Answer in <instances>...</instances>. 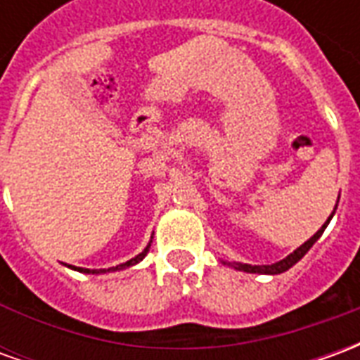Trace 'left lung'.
<instances>
[{
  "mask_svg": "<svg viewBox=\"0 0 360 360\" xmlns=\"http://www.w3.org/2000/svg\"><path fill=\"white\" fill-rule=\"evenodd\" d=\"M338 202H340V196H338ZM335 208H338V204H335ZM335 208H333V212L330 214V218L326 219V224L320 229H318L316 233L310 237L309 241H304L299 247V249H295L291 255H287L283 260H279V262H274V264H262V266H252V264H243V262H224V264H229L233 266L235 270L239 271H247V274H268V276H276V274H283V271H287L291 266H295L299 260H301L307 252L310 250V247L314 245V243L322 237V233H324V229L328 227V224H330V219L333 218V214H335Z\"/></svg>",
  "mask_w": 360,
  "mask_h": 360,
  "instance_id": "8db88e82",
  "label": "left lung"
}]
</instances>
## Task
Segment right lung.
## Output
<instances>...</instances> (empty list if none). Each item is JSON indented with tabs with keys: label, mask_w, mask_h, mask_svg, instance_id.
I'll list each match as a JSON object with an SVG mask.
<instances>
[{
	"label": "right lung",
	"mask_w": 360,
	"mask_h": 360,
	"mask_svg": "<svg viewBox=\"0 0 360 360\" xmlns=\"http://www.w3.org/2000/svg\"><path fill=\"white\" fill-rule=\"evenodd\" d=\"M150 243H152V241H150ZM150 243H148V245H146V249L142 250L141 255H136V257H134V258H131V260H127V262H123V264L115 266V268H108V270H105V268H103V270H89V268H77V266H69V264H65V266H67V268H71V270L82 271V274H108V271L125 270V268H131V266L139 264V262H141L142 258L146 257V252H148V249H150Z\"/></svg>",
	"instance_id": "obj_1"
}]
</instances>
